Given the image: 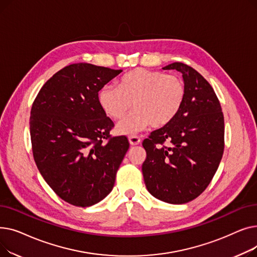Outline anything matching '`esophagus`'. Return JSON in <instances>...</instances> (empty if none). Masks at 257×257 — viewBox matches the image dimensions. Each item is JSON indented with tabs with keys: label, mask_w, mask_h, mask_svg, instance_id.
<instances>
[{
	"label": "esophagus",
	"mask_w": 257,
	"mask_h": 257,
	"mask_svg": "<svg viewBox=\"0 0 257 257\" xmlns=\"http://www.w3.org/2000/svg\"><path fill=\"white\" fill-rule=\"evenodd\" d=\"M129 143L132 145V146H137L141 143V139L137 136H131L129 137Z\"/></svg>",
	"instance_id": "1"
}]
</instances>
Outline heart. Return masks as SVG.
<instances>
[{
    "label": "heart",
    "instance_id": "b5f03b06",
    "mask_svg": "<svg viewBox=\"0 0 257 257\" xmlns=\"http://www.w3.org/2000/svg\"><path fill=\"white\" fill-rule=\"evenodd\" d=\"M183 80L159 71L136 69L99 91V103L112 119L123 118L133 104L134 110L116 127L119 134H134L149 125L161 128L177 116L185 99Z\"/></svg>",
    "mask_w": 257,
    "mask_h": 257
}]
</instances>
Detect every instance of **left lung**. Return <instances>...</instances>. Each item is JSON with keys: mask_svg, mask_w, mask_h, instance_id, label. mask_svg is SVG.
<instances>
[{"mask_svg": "<svg viewBox=\"0 0 257 257\" xmlns=\"http://www.w3.org/2000/svg\"><path fill=\"white\" fill-rule=\"evenodd\" d=\"M165 70L182 73L184 103L177 116L143 142L142 171L149 193L167 203L184 204L203 193L224 152V115L207 80L192 66L174 62Z\"/></svg>", "mask_w": 257, "mask_h": 257, "instance_id": "8db88e82", "label": "left lung"}]
</instances>
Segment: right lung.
Listing matches in <instances>:
<instances>
[{
  "label": "right lung",
  "mask_w": 257,
  "mask_h": 257,
  "mask_svg": "<svg viewBox=\"0 0 257 257\" xmlns=\"http://www.w3.org/2000/svg\"><path fill=\"white\" fill-rule=\"evenodd\" d=\"M120 72L70 64L47 81L32 104L35 164L55 194L74 206H91L112 191L129 149L125 136L109 134L114 124L99 103L101 88Z\"/></svg>",
  "instance_id": "obj_1"
}]
</instances>
